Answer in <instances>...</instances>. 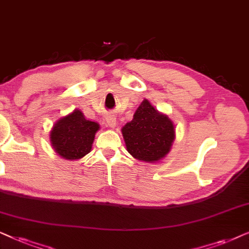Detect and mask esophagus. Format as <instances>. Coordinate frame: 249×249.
Instances as JSON below:
<instances>
[{"mask_svg": "<svg viewBox=\"0 0 249 249\" xmlns=\"http://www.w3.org/2000/svg\"><path fill=\"white\" fill-rule=\"evenodd\" d=\"M106 122H107V124L111 128L116 127V125H117V119H116L115 116L111 115V114H109V115L106 116Z\"/></svg>", "mask_w": 249, "mask_h": 249, "instance_id": "esophagus-1", "label": "esophagus"}]
</instances>
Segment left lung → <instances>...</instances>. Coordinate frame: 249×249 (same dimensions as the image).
Returning <instances> with one entry per match:
<instances>
[{
  "label": "left lung",
  "instance_id": "obj_1",
  "mask_svg": "<svg viewBox=\"0 0 249 249\" xmlns=\"http://www.w3.org/2000/svg\"><path fill=\"white\" fill-rule=\"evenodd\" d=\"M126 150L135 159L145 163H159L171 151L175 139L173 122L167 115L156 110L144 99L133 119L122 127Z\"/></svg>",
  "mask_w": 249,
  "mask_h": 249
}]
</instances>
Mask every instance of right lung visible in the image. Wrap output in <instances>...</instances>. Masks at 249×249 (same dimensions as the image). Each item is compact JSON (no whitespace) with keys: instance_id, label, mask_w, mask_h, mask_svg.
I'll return each instance as SVG.
<instances>
[{"instance_id":"right-lung-1","label":"right lung","mask_w":249,"mask_h":249,"mask_svg":"<svg viewBox=\"0 0 249 249\" xmlns=\"http://www.w3.org/2000/svg\"><path fill=\"white\" fill-rule=\"evenodd\" d=\"M98 123L89 121L79 109L59 118L50 132V141L57 155L67 160H78L91 151Z\"/></svg>"}]
</instances>
